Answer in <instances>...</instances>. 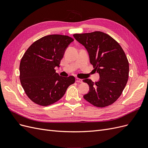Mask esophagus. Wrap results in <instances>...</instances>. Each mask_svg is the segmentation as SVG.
I'll return each instance as SVG.
<instances>
[{
	"label": "esophagus",
	"instance_id": "esophagus-1",
	"mask_svg": "<svg viewBox=\"0 0 148 148\" xmlns=\"http://www.w3.org/2000/svg\"><path fill=\"white\" fill-rule=\"evenodd\" d=\"M76 82H77V83H82L83 81H82V79H79V78H76Z\"/></svg>",
	"mask_w": 148,
	"mask_h": 148
}]
</instances>
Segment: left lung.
Masks as SVG:
<instances>
[{
	"instance_id": "1",
	"label": "left lung",
	"mask_w": 148,
	"mask_h": 148,
	"mask_svg": "<svg viewBox=\"0 0 148 148\" xmlns=\"http://www.w3.org/2000/svg\"><path fill=\"white\" fill-rule=\"evenodd\" d=\"M73 37L86 49L90 63L100 77L95 83L83 79L89 87L84 99L98 107L113 104L122 95L128 79L129 64L123 49L101 31L75 34Z\"/></svg>"
}]
</instances>
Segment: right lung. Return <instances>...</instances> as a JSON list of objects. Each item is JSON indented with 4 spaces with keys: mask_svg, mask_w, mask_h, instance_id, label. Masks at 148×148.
<instances>
[{
    "mask_svg": "<svg viewBox=\"0 0 148 148\" xmlns=\"http://www.w3.org/2000/svg\"><path fill=\"white\" fill-rule=\"evenodd\" d=\"M73 41L68 36L47 35L33 42L24 53L20 64V82L26 95L36 104L56 102L75 83L73 76L61 77L55 70Z\"/></svg>",
    "mask_w": 148,
    "mask_h": 148,
    "instance_id": "add662e5",
    "label": "right lung"
}]
</instances>
